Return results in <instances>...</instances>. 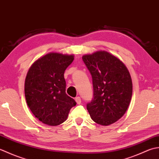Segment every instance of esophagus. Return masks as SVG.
<instances>
[{
  "label": "esophagus",
  "instance_id": "1",
  "mask_svg": "<svg viewBox=\"0 0 159 159\" xmlns=\"http://www.w3.org/2000/svg\"><path fill=\"white\" fill-rule=\"evenodd\" d=\"M75 100L77 104H80L81 102H82V100H81V98H80V97H77V98H75Z\"/></svg>",
  "mask_w": 159,
  "mask_h": 159
}]
</instances>
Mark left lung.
Listing matches in <instances>:
<instances>
[{"label":"left lung","mask_w":159,"mask_h":159,"mask_svg":"<svg viewBox=\"0 0 159 159\" xmlns=\"http://www.w3.org/2000/svg\"><path fill=\"white\" fill-rule=\"evenodd\" d=\"M82 60L92 75L93 99L87 104L97 124L108 125L121 119L132 95L130 74L118 57L106 51L84 55Z\"/></svg>","instance_id":"left-lung-1"}]
</instances>
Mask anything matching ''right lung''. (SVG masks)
<instances>
[{"instance_id": "add662e5", "label": "right lung", "mask_w": 159, "mask_h": 159, "mask_svg": "<svg viewBox=\"0 0 159 159\" xmlns=\"http://www.w3.org/2000/svg\"><path fill=\"white\" fill-rule=\"evenodd\" d=\"M74 60L73 55L51 52L35 60L25 82L27 106L44 124L58 125L66 120L76 105L66 94L64 73Z\"/></svg>"}]
</instances>
